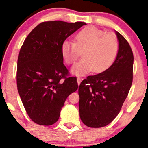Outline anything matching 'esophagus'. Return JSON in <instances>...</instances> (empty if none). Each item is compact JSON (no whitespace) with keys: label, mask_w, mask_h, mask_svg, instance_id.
Wrapping results in <instances>:
<instances>
[{"label":"esophagus","mask_w":148,"mask_h":148,"mask_svg":"<svg viewBox=\"0 0 148 148\" xmlns=\"http://www.w3.org/2000/svg\"><path fill=\"white\" fill-rule=\"evenodd\" d=\"M82 80V79L80 78V77H78V78H77V83H78L79 85L80 83H81Z\"/></svg>","instance_id":"1"}]
</instances>
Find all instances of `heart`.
<instances>
[{"label": "heart", "instance_id": "b5f03b06", "mask_svg": "<svg viewBox=\"0 0 148 148\" xmlns=\"http://www.w3.org/2000/svg\"><path fill=\"white\" fill-rule=\"evenodd\" d=\"M119 41L114 33L89 26L75 36V43L64 41L62 44V57L68 65L75 63L82 53L83 59L74 65L72 73L81 75L93 70L100 73L110 68L119 52Z\"/></svg>", "mask_w": 148, "mask_h": 148}]
</instances>
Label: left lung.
I'll return each instance as SVG.
<instances>
[{"mask_svg":"<svg viewBox=\"0 0 148 148\" xmlns=\"http://www.w3.org/2000/svg\"><path fill=\"white\" fill-rule=\"evenodd\" d=\"M119 52L112 65L100 74L88 76L79 87V116L89 127L109 125L120 112L133 78V53L123 36L116 31Z\"/></svg>","mask_w":148,"mask_h":148,"instance_id":"1","label":"left lung"}]
</instances>
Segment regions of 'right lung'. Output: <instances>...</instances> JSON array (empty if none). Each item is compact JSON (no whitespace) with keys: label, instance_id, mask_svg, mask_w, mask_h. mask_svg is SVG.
Returning <instances> with one entry per match:
<instances>
[{"label":"right lung","instance_id":"obj_1","mask_svg":"<svg viewBox=\"0 0 148 148\" xmlns=\"http://www.w3.org/2000/svg\"><path fill=\"white\" fill-rule=\"evenodd\" d=\"M84 22L44 21L30 32L18 58V92L33 122L51 125L57 122L70 94L78 89L77 77L64 65L61 47Z\"/></svg>","mask_w":148,"mask_h":148}]
</instances>
